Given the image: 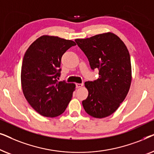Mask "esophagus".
Masks as SVG:
<instances>
[{
	"label": "esophagus",
	"mask_w": 154,
	"mask_h": 154,
	"mask_svg": "<svg viewBox=\"0 0 154 154\" xmlns=\"http://www.w3.org/2000/svg\"><path fill=\"white\" fill-rule=\"evenodd\" d=\"M83 86V83H77L76 84V87L78 88H82Z\"/></svg>",
	"instance_id": "34e87169"
}]
</instances>
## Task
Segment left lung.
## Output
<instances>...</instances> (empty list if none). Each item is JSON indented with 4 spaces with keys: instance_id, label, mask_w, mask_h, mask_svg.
<instances>
[{
    "instance_id": "left-lung-1",
    "label": "left lung",
    "mask_w": 154,
    "mask_h": 154,
    "mask_svg": "<svg viewBox=\"0 0 154 154\" xmlns=\"http://www.w3.org/2000/svg\"><path fill=\"white\" fill-rule=\"evenodd\" d=\"M100 77L85 83L88 96L83 108L90 116L103 119L115 112L125 100L132 81L130 53L123 41L111 32L75 40Z\"/></svg>"
}]
</instances>
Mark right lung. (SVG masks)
I'll list each match as a JSON object with an SVG mask.
<instances>
[{"label":"right lung","mask_w":154,"mask_h":154,"mask_svg":"<svg viewBox=\"0 0 154 154\" xmlns=\"http://www.w3.org/2000/svg\"><path fill=\"white\" fill-rule=\"evenodd\" d=\"M74 41L43 35L25 52L21 70L23 94L34 110L54 118L64 112L75 90L74 83L58 81L61 59Z\"/></svg>","instance_id":"right-lung-1"}]
</instances>
